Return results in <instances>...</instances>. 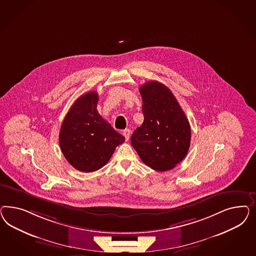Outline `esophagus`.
I'll return each mask as SVG.
<instances>
[{
	"label": "esophagus",
	"instance_id": "esophagus-1",
	"mask_svg": "<svg viewBox=\"0 0 256 256\" xmlns=\"http://www.w3.org/2000/svg\"><path fill=\"white\" fill-rule=\"evenodd\" d=\"M123 135L124 136V139H126V140H130V130L128 128L124 130V132H123Z\"/></svg>",
	"mask_w": 256,
	"mask_h": 256
}]
</instances>
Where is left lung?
Returning a JSON list of instances; mask_svg holds the SVG:
<instances>
[{
    "label": "left lung",
    "instance_id": "obj_1",
    "mask_svg": "<svg viewBox=\"0 0 256 256\" xmlns=\"http://www.w3.org/2000/svg\"><path fill=\"white\" fill-rule=\"evenodd\" d=\"M144 123L132 135L142 162L156 170H170L186 156L190 126L170 89L152 80L140 87Z\"/></svg>",
    "mask_w": 256,
    "mask_h": 256
}]
</instances>
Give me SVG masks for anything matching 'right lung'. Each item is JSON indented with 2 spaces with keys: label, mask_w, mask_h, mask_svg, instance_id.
Wrapping results in <instances>:
<instances>
[{
  "label": "right lung",
  "mask_w": 256,
  "mask_h": 256,
  "mask_svg": "<svg viewBox=\"0 0 256 256\" xmlns=\"http://www.w3.org/2000/svg\"><path fill=\"white\" fill-rule=\"evenodd\" d=\"M98 93L80 96L62 121L59 144L66 160L77 170L91 172L108 162L124 137L116 132L96 110Z\"/></svg>",
  "instance_id": "1"
}]
</instances>
